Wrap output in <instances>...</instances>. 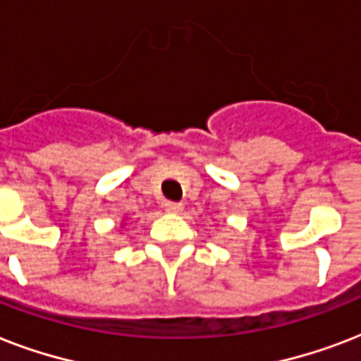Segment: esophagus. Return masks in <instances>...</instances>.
<instances>
[{
	"mask_svg": "<svg viewBox=\"0 0 361 361\" xmlns=\"http://www.w3.org/2000/svg\"><path fill=\"white\" fill-rule=\"evenodd\" d=\"M164 209L169 212V214H180L183 206L180 202H164Z\"/></svg>",
	"mask_w": 361,
	"mask_h": 361,
	"instance_id": "esophagus-1",
	"label": "esophagus"
}]
</instances>
